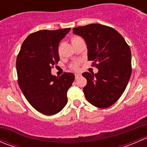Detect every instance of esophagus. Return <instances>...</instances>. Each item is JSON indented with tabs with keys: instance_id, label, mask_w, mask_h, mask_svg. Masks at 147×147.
<instances>
[{
	"instance_id": "esophagus-1",
	"label": "esophagus",
	"mask_w": 147,
	"mask_h": 147,
	"mask_svg": "<svg viewBox=\"0 0 147 147\" xmlns=\"http://www.w3.org/2000/svg\"><path fill=\"white\" fill-rule=\"evenodd\" d=\"M80 76H81L80 74H78V73L75 74V79H76V80L78 79V78H79Z\"/></svg>"
}]
</instances>
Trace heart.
<instances>
[{
	"label": "heart",
	"mask_w": 147,
	"mask_h": 147,
	"mask_svg": "<svg viewBox=\"0 0 147 147\" xmlns=\"http://www.w3.org/2000/svg\"><path fill=\"white\" fill-rule=\"evenodd\" d=\"M80 40H81V38L80 37H73L72 38V44L76 43L78 41H79ZM71 68H72L73 69H78V63L75 62V63H73L72 65H71Z\"/></svg>",
	"instance_id": "1"
}]
</instances>
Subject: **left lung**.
Instances as JSON below:
<instances>
[{
  "instance_id": "8db88e82",
  "label": "left lung",
  "mask_w": 147,
  "mask_h": 147,
  "mask_svg": "<svg viewBox=\"0 0 147 147\" xmlns=\"http://www.w3.org/2000/svg\"><path fill=\"white\" fill-rule=\"evenodd\" d=\"M73 33L83 38L87 57L99 69L97 73L85 72L83 88L87 100L99 108H107L117 101L125 90L131 74L129 46L114 28L101 24L73 28Z\"/></svg>"
}]
</instances>
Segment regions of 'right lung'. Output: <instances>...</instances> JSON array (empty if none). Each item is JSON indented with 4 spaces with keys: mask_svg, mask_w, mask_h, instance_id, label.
Segmentation results:
<instances>
[{
    "mask_svg": "<svg viewBox=\"0 0 147 147\" xmlns=\"http://www.w3.org/2000/svg\"><path fill=\"white\" fill-rule=\"evenodd\" d=\"M70 30L33 32L25 40L18 55L19 87L31 106L43 115H55L65 107L67 92L75 80V75L71 72L60 77L51 74V68L60 60L59 43Z\"/></svg>",
    "mask_w": 147,
    "mask_h": 147,
    "instance_id": "right-lung-1",
    "label": "right lung"
}]
</instances>
